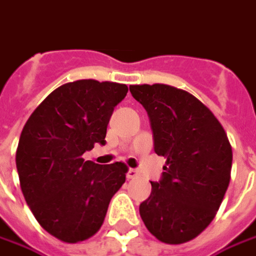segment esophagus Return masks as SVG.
<instances>
[{"label":"esophagus","instance_id":"34e87169","mask_svg":"<svg viewBox=\"0 0 256 256\" xmlns=\"http://www.w3.org/2000/svg\"><path fill=\"white\" fill-rule=\"evenodd\" d=\"M139 172L136 168H130L128 172H126V178H135V177H138Z\"/></svg>","mask_w":256,"mask_h":256}]
</instances>
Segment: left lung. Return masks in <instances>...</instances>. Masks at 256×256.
I'll return each instance as SVG.
<instances>
[{
    "instance_id": "8db88e82",
    "label": "left lung",
    "mask_w": 256,
    "mask_h": 256,
    "mask_svg": "<svg viewBox=\"0 0 256 256\" xmlns=\"http://www.w3.org/2000/svg\"><path fill=\"white\" fill-rule=\"evenodd\" d=\"M145 107L154 152L166 158L158 182L139 206L146 228L162 242L191 241L214 219L230 182L232 150L219 120L188 92L163 84H132Z\"/></svg>"
}]
</instances>
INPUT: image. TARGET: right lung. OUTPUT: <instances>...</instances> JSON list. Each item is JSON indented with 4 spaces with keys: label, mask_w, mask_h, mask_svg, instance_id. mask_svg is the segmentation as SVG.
I'll return each instance as SVG.
<instances>
[{
    "label": "right lung",
    "mask_w": 256,
    "mask_h": 256,
    "mask_svg": "<svg viewBox=\"0 0 256 256\" xmlns=\"http://www.w3.org/2000/svg\"><path fill=\"white\" fill-rule=\"evenodd\" d=\"M128 86L80 79L52 90L26 121L16 149L20 188L47 232L79 242L98 232L128 167L96 164L82 158L104 145L114 107Z\"/></svg>",
    "instance_id": "right-lung-1"
}]
</instances>
